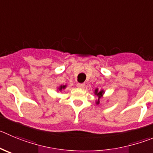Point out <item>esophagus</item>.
Instances as JSON below:
<instances>
[{"mask_svg":"<svg viewBox=\"0 0 153 153\" xmlns=\"http://www.w3.org/2000/svg\"><path fill=\"white\" fill-rule=\"evenodd\" d=\"M85 85L84 83H78L77 84V87H78V88H85Z\"/></svg>","mask_w":153,"mask_h":153,"instance_id":"34e87169","label":"esophagus"}]
</instances>
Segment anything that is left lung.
<instances>
[{"mask_svg":"<svg viewBox=\"0 0 153 153\" xmlns=\"http://www.w3.org/2000/svg\"><path fill=\"white\" fill-rule=\"evenodd\" d=\"M104 94V91H98L97 89L95 90V94H96L97 96L98 97V100L97 101V103H100V98L102 96V94Z\"/></svg>","mask_w":153,"mask_h":153,"instance_id":"obj_1","label":"left lung"}]
</instances>
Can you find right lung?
I'll return each mask as SVG.
<instances>
[{"instance_id":"obj_1","label":"right lung","mask_w":153,"mask_h":153,"mask_svg":"<svg viewBox=\"0 0 153 153\" xmlns=\"http://www.w3.org/2000/svg\"><path fill=\"white\" fill-rule=\"evenodd\" d=\"M65 85H63V86H62V85H61V86L59 87V91H62V89H65Z\"/></svg>"}]
</instances>
